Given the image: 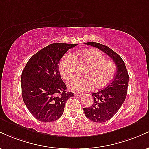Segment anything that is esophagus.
<instances>
[{
  "label": "esophagus",
  "instance_id": "1",
  "mask_svg": "<svg viewBox=\"0 0 149 149\" xmlns=\"http://www.w3.org/2000/svg\"><path fill=\"white\" fill-rule=\"evenodd\" d=\"M83 95L82 93H80V92H74V96H81V95Z\"/></svg>",
  "mask_w": 149,
  "mask_h": 149
}]
</instances>
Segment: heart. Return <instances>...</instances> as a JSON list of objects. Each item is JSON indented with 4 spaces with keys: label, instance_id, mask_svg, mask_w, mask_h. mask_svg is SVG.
I'll list each match as a JSON object with an SVG mask.
<instances>
[{
    "label": "heart",
    "instance_id": "heart-1",
    "mask_svg": "<svg viewBox=\"0 0 149 149\" xmlns=\"http://www.w3.org/2000/svg\"><path fill=\"white\" fill-rule=\"evenodd\" d=\"M76 62L88 65L83 76L76 77L68 83V88L74 92H84L92 87L103 88L109 85L116 75V68L111 61L107 60L102 53L89 49L74 53H66L59 62V71L64 80H69L74 75Z\"/></svg>",
    "mask_w": 149,
    "mask_h": 149
}]
</instances>
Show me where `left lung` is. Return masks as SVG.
<instances>
[{"label":"left lung","mask_w":149,"mask_h":149,"mask_svg":"<svg viewBox=\"0 0 149 149\" xmlns=\"http://www.w3.org/2000/svg\"><path fill=\"white\" fill-rule=\"evenodd\" d=\"M85 44L97 47L107 54L113 59L117 67L113 80L107 88L92 93L93 104L88 108H83L85 116L90 120L104 123L113 117L124 103L127 96L129 75L122 58L110 47L95 42Z\"/></svg>","instance_id":"left-lung-1"}]
</instances>
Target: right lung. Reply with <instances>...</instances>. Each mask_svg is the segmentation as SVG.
Listing matches in <instances>:
<instances>
[{
    "label": "right lung",
    "mask_w": 149,
    "mask_h": 149,
    "mask_svg": "<svg viewBox=\"0 0 149 149\" xmlns=\"http://www.w3.org/2000/svg\"><path fill=\"white\" fill-rule=\"evenodd\" d=\"M77 44L52 43L33 54L22 73L24 102L38 120L52 122L64 113L66 102L73 96L66 92L61 80L59 62L68 49Z\"/></svg>",
    "instance_id": "right-lung-1"
}]
</instances>
